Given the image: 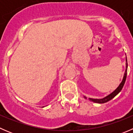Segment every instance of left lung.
<instances>
[{
    "mask_svg": "<svg viewBox=\"0 0 133 133\" xmlns=\"http://www.w3.org/2000/svg\"><path fill=\"white\" fill-rule=\"evenodd\" d=\"M125 60H126V63H125L126 68H125V71L124 78H123L122 81V82L120 83V85H118V88H116V89H115L113 92H112L111 94H109V95H108L107 96H105V97L103 98H101V99H95V98H88V99H89L90 101L93 102H95V103H98V104H104V103L107 102L109 101V100H111V99L113 98L115 96H116V95H117L119 92L121 91V90L122 89L123 87H124V85L125 82V80H126V77H127V57H126ZM84 97L85 98V99H87V98L85 97V96H84Z\"/></svg>",
    "mask_w": 133,
    "mask_h": 133,
    "instance_id": "obj_1",
    "label": "left lung"
}]
</instances>
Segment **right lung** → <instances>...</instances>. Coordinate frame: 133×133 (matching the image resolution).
<instances>
[{"instance_id":"obj_1","label":"right lung","mask_w":133,"mask_h":133,"mask_svg":"<svg viewBox=\"0 0 133 133\" xmlns=\"http://www.w3.org/2000/svg\"><path fill=\"white\" fill-rule=\"evenodd\" d=\"M42 108H44V107H42Z\"/></svg>"}]
</instances>
